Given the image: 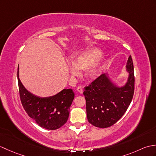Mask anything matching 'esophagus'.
<instances>
[{
	"label": "esophagus",
	"instance_id": "34e87169",
	"mask_svg": "<svg viewBox=\"0 0 156 156\" xmlns=\"http://www.w3.org/2000/svg\"><path fill=\"white\" fill-rule=\"evenodd\" d=\"M76 90H77L80 94L83 93V88H82V87H78L77 88H76Z\"/></svg>",
	"mask_w": 156,
	"mask_h": 156
}]
</instances>
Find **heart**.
Returning a JSON list of instances; mask_svg holds the SVG:
<instances>
[{
	"mask_svg": "<svg viewBox=\"0 0 156 156\" xmlns=\"http://www.w3.org/2000/svg\"><path fill=\"white\" fill-rule=\"evenodd\" d=\"M102 51L98 48H92L81 53L73 59L69 65V69L74 76L79 75V70H85L86 77L89 80H95L100 76L102 67V62H98L102 56Z\"/></svg>",
	"mask_w": 156,
	"mask_h": 156,
	"instance_id": "b5f03b06",
	"label": "heart"
}]
</instances>
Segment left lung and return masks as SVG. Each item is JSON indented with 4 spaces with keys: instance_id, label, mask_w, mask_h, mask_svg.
<instances>
[{
    "instance_id": "1",
    "label": "left lung",
    "mask_w": 156,
    "mask_h": 156,
    "mask_svg": "<svg viewBox=\"0 0 156 156\" xmlns=\"http://www.w3.org/2000/svg\"><path fill=\"white\" fill-rule=\"evenodd\" d=\"M130 55L126 64L128 77L125 83L118 86L106 73L85 87L88 122L97 127L107 128L117 122L127 110L134 93V70Z\"/></svg>"
}]
</instances>
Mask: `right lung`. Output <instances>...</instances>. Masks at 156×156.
Masks as SVG:
<instances>
[{
	"instance_id": "right-lung-1",
	"label": "right lung",
	"mask_w": 156,
	"mask_h": 156,
	"mask_svg": "<svg viewBox=\"0 0 156 156\" xmlns=\"http://www.w3.org/2000/svg\"><path fill=\"white\" fill-rule=\"evenodd\" d=\"M17 78L20 98L23 108L31 119L40 126L49 130H55L68 121L69 108L74 98L72 89H63L54 96L40 97L28 91Z\"/></svg>"
}]
</instances>
